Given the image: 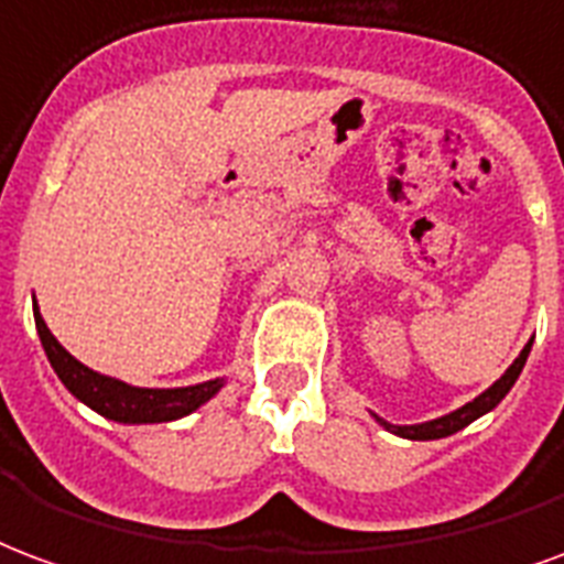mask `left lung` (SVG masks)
<instances>
[{"instance_id":"1","label":"left lung","mask_w":564,"mask_h":564,"mask_svg":"<svg viewBox=\"0 0 564 564\" xmlns=\"http://www.w3.org/2000/svg\"><path fill=\"white\" fill-rule=\"evenodd\" d=\"M529 351H532V343L525 345L523 351H520V357L513 360L511 367H508V372H505V376H501L490 390H484L478 400L466 402L463 409H456V412L445 414V417H438V421L417 423V426H390V423H384V421L381 423L388 426L390 433L402 435V438H417V442H430V438H445V435H454L456 430H463V426H468L471 421H478L480 414H487L490 409H496V405L505 400V393L513 388L517 376L523 372Z\"/></svg>"}]
</instances>
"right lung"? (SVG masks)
Instances as JSON below:
<instances>
[{
    "mask_svg": "<svg viewBox=\"0 0 564 564\" xmlns=\"http://www.w3.org/2000/svg\"><path fill=\"white\" fill-rule=\"evenodd\" d=\"M35 327H39L41 345L47 351L51 367L56 369V376L63 378V384L72 390L74 397L86 402L89 409H96L98 414H105L110 421L122 423H164L176 421L183 414L195 412L197 405H204L209 397H216V390L221 388V378L216 381H204L195 388H174V390H150V388H131L126 381L117 378L98 376L89 367H84L80 360H74L63 345L56 343V336L47 330V324L39 315L35 306Z\"/></svg>",
    "mask_w": 564,
    "mask_h": 564,
    "instance_id": "add662e5",
    "label": "right lung"
}]
</instances>
